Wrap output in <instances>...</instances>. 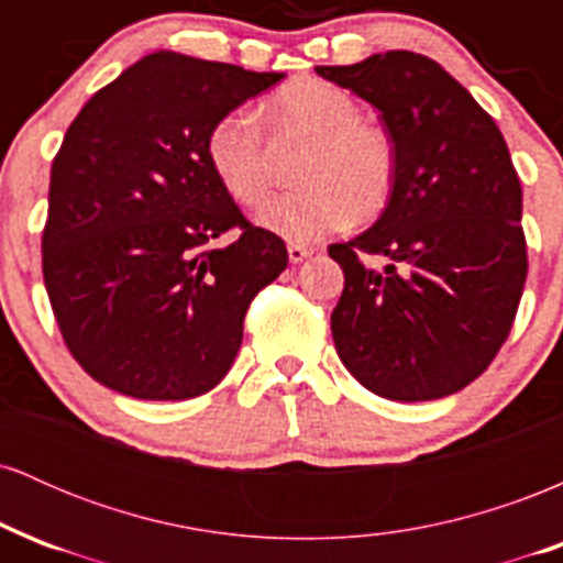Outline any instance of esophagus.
Listing matches in <instances>:
<instances>
[{
    "mask_svg": "<svg viewBox=\"0 0 563 563\" xmlns=\"http://www.w3.org/2000/svg\"><path fill=\"white\" fill-rule=\"evenodd\" d=\"M307 256H312V249H309V245H296V243L288 245V260L294 262V264L303 262V260H307Z\"/></svg>",
    "mask_w": 563,
    "mask_h": 563,
    "instance_id": "1",
    "label": "esophagus"
}]
</instances>
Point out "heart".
I'll return each instance as SVG.
<instances>
[{"instance_id":"obj_1","label":"heart","mask_w":563,"mask_h":563,"mask_svg":"<svg viewBox=\"0 0 563 563\" xmlns=\"http://www.w3.org/2000/svg\"><path fill=\"white\" fill-rule=\"evenodd\" d=\"M277 142H307L296 179L303 187L269 198L256 222L288 243H314L357 219L384 211L397 177L389 134L360 115L346 89L320 79H294L267 100ZM206 161L232 200L256 206L273 183L269 151L256 115L224 113L206 134Z\"/></svg>"}]
</instances>
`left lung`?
Here are the masks:
<instances>
[{
    "label": "left lung",
    "instance_id": "left-lung-1",
    "mask_svg": "<svg viewBox=\"0 0 563 563\" xmlns=\"http://www.w3.org/2000/svg\"><path fill=\"white\" fill-rule=\"evenodd\" d=\"M380 111L397 151L384 214L333 243L344 294L331 314L341 363L394 402L461 391L508 339L527 280L521 185L500 129L439 63L391 49L318 66ZM386 255L384 271L362 256Z\"/></svg>",
    "mask_w": 563,
    "mask_h": 563
}]
</instances>
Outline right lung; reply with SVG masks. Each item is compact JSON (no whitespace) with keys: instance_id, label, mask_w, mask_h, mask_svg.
Here are the masks:
<instances>
[{"instance_id":"obj_1","label":"right lung","mask_w":563,"mask_h":563,"mask_svg":"<svg viewBox=\"0 0 563 563\" xmlns=\"http://www.w3.org/2000/svg\"><path fill=\"white\" fill-rule=\"evenodd\" d=\"M286 74L145 55L92 95L49 174L42 273L84 371L134 399H190L228 376L243 318L288 267L206 161L217 119ZM228 229L239 238L210 245Z\"/></svg>"}]
</instances>
